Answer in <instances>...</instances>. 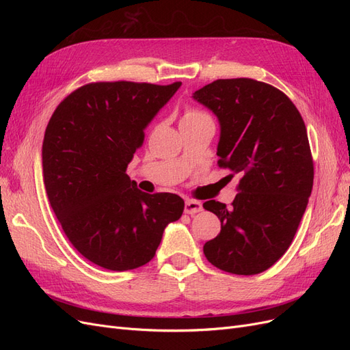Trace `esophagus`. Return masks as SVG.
Returning a JSON list of instances; mask_svg holds the SVG:
<instances>
[{"mask_svg":"<svg viewBox=\"0 0 350 350\" xmlns=\"http://www.w3.org/2000/svg\"><path fill=\"white\" fill-rule=\"evenodd\" d=\"M203 210V206H201L200 201L196 200H187L185 206H184V211L187 215H196L198 211Z\"/></svg>","mask_w":350,"mask_h":350,"instance_id":"1","label":"esophagus"}]
</instances>
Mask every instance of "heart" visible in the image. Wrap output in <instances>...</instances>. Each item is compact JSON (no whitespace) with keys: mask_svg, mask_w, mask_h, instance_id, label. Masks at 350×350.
Instances as JSON below:
<instances>
[{"mask_svg":"<svg viewBox=\"0 0 350 350\" xmlns=\"http://www.w3.org/2000/svg\"><path fill=\"white\" fill-rule=\"evenodd\" d=\"M198 120H210V116L204 111H200L197 108L185 109L183 121H198Z\"/></svg>","mask_w":350,"mask_h":350,"instance_id":"obj_1","label":"heart"}]
</instances>
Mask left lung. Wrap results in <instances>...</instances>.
Returning <instances> with one entry per match:
<instances>
[{"instance_id":"1","label":"left lung","mask_w":350,"mask_h":350,"mask_svg":"<svg viewBox=\"0 0 350 350\" xmlns=\"http://www.w3.org/2000/svg\"><path fill=\"white\" fill-rule=\"evenodd\" d=\"M193 98L219 118V166L241 174L230 207L203 204L221 224L204 256L224 271L258 274L289 248L312 191L305 122L282 90L254 79H219Z\"/></svg>"}]
</instances>
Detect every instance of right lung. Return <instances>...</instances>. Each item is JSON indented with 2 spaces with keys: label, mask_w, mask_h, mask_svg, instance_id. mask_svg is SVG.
Wrapping results in <instances>:
<instances>
[{
  "label": "right lung",
  "mask_w": 350,
  "mask_h": 350,
  "mask_svg": "<svg viewBox=\"0 0 350 350\" xmlns=\"http://www.w3.org/2000/svg\"><path fill=\"white\" fill-rule=\"evenodd\" d=\"M181 86L89 83L52 113L42 144L44 183L62 230L84 258L113 271L142 267L184 211L171 193L146 194L125 174L144 129Z\"/></svg>",
  "instance_id": "obj_1"
}]
</instances>
